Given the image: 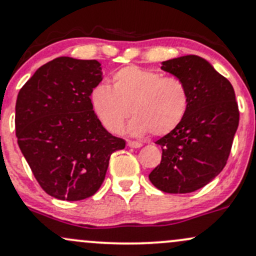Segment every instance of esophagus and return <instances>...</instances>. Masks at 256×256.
Masks as SVG:
<instances>
[{"label": "esophagus", "instance_id": "34e87169", "mask_svg": "<svg viewBox=\"0 0 256 256\" xmlns=\"http://www.w3.org/2000/svg\"><path fill=\"white\" fill-rule=\"evenodd\" d=\"M128 146L131 147V148H140V147H142V144H141V142L128 141Z\"/></svg>", "mask_w": 256, "mask_h": 256}]
</instances>
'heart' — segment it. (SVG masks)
Wrapping results in <instances>:
<instances>
[{"label": "heart", "instance_id": "heart-1", "mask_svg": "<svg viewBox=\"0 0 256 256\" xmlns=\"http://www.w3.org/2000/svg\"><path fill=\"white\" fill-rule=\"evenodd\" d=\"M90 104L96 118L112 134L122 130L125 120L132 136L150 131L166 135L182 122L189 106V93L182 80L152 70L128 66L112 74V87L99 83L90 92Z\"/></svg>", "mask_w": 256, "mask_h": 256}]
</instances>
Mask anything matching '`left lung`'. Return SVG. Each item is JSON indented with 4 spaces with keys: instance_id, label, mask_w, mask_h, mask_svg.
Segmentation results:
<instances>
[{
    "instance_id": "left-lung-1",
    "label": "left lung",
    "mask_w": 256,
    "mask_h": 256,
    "mask_svg": "<svg viewBox=\"0 0 256 256\" xmlns=\"http://www.w3.org/2000/svg\"><path fill=\"white\" fill-rule=\"evenodd\" d=\"M163 71L182 80L189 106L182 122L158 140L162 160L148 176L160 192L201 189L224 168L239 124L232 84L208 61L196 55L163 61Z\"/></svg>"
}]
</instances>
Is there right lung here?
Returning a JSON list of instances; mask_svg holds the SVG:
<instances>
[{
    "label": "right lung",
    "instance_id": "right-lung-1",
    "mask_svg": "<svg viewBox=\"0 0 256 256\" xmlns=\"http://www.w3.org/2000/svg\"><path fill=\"white\" fill-rule=\"evenodd\" d=\"M102 80L98 61L62 56L39 67L18 93V146L42 190L58 200L93 196L110 156L125 148L93 112L90 92Z\"/></svg>",
    "mask_w": 256,
    "mask_h": 256
}]
</instances>
